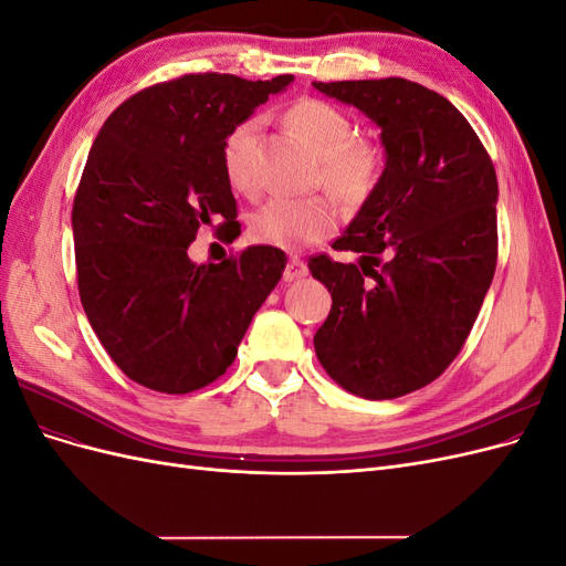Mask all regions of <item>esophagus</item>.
<instances>
[{"instance_id": "obj_1", "label": "esophagus", "mask_w": 566, "mask_h": 566, "mask_svg": "<svg viewBox=\"0 0 566 566\" xmlns=\"http://www.w3.org/2000/svg\"><path fill=\"white\" fill-rule=\"evenodd\" d=\"M306 264H304V260H300V256H290L287 260V266H285V271H283V279L285 281H297V279H304L306 276Z\"/></svg>"}]
</instances>
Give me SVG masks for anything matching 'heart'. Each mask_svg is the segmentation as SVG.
I'll use <instances>...</instances> for the list:
<instances>
[{"instance_id":"obj_1","label":"heart","mask_w":566,"mask_h":566,"mask_svg":"<svg viewBox=\"0 0 566 566\" xmlns=\"http://www.w3.org/2000/svg\"><path fill=\"white\" fill-rule=\"evenodd\" d=\"M287 123L318 153L321 181L339 200H364L380 177V153L370 142L354 136L352 119L337 106L321 98H302L287 111ZM256 134L260 119L238 123L224 139L221 163L229 184L241 193H256ZM337 224V212L328 198H271L250 219V235L256 243L297 250L328 235Z\"/></svg>"}]
</instances>
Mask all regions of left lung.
Masks as SVG:
<instances>
[{
  "label": "left lung",
  "mask_w": 566,
  "mask_h": 566,
  "mask_svg": "<svg viewBox=\"0 0 566 566\" xmlns=\"http://www.w3.org/2000/svg\"><path fill=\"white\" fill-rule=\"evenodd\" d=\"M380 127L385 169L310 271L333 297L314 335L321 366L364 399L437 380L465 345L499 260V181L486 148L449 98L403 77L314 82Z\"/></svg>",
  "instance_id": "obj_1"
}]
</instances>
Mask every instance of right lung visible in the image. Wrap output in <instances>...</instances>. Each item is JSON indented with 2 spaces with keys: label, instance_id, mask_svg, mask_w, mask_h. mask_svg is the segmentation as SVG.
<instances>
[{
  "label": "right lung",
  "instance_id": "1",
  "mask_svg": "<svg viewBox=\"0 0 566 566\" xmlns=\"http://www.w3.org/2000/svg\"><path fill=\"white\" fill-rule=\"evenodd\" d=\"M293 80L184 75L134 94L101 127L73 202L77 287L129 380L165 394L214 382L281 281L279 248L193 264L188 245L214 221L221 241L241 235L221 148Z\"/></svg>",
  "mask_w": 566,
  "mask_h": 566
}]
</instances>
